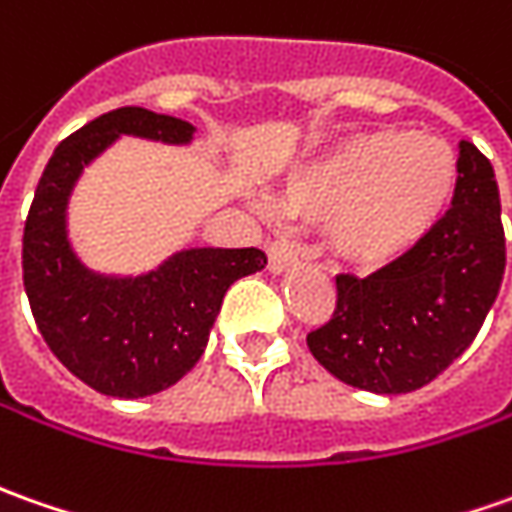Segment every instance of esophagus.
Returning a JSON list of instances; mask_svg holds the SVG:
<instances>
[{
    "mask_svg": "<svg viewBox=\"0 0 512 512\" xmlns=\"http://www.w3.org/2000/svg\"><path fill=\"white\" fill-rule=\"evenodd\" d=\"M294 263H297V249L291 246L289 240L277 238L269 243V269H272L274 274L286 272Z\"/></svg>",
    "mask_w": 512,
    "mask_h": 512,
    "instance_id": "34e87169",
    "label": "esophagus"
}]
</instances>
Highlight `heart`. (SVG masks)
I'll return each mask as SVG.
<instances>
[{
    "label": "heart",
    "mask_w": 512,
    "mask_h": 512,
    "mask_svg": "<svg viewBox=\"0 0 512 512\" xmlns=\"http://www.w3.org/2000/svg\"><path fill=\"white\" fill-rule=\"evenodd\" d=\"M459 189L448 141L414 130H368L343 138L289 181L283 206L328 218L331 255L377 272L419 249L445 221Z\"/></svg>",
    "instance_id": "1"
}]
</instances>
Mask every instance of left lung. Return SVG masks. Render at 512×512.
Instances as JSON below:
<instances>
[{
  "mask_svg": "<svg viewBox=\"0 0 512 512\" xmlns=\"http://www.w3.org/2000/svg\"><path fill=\"white\" fill-rule=\"evenodd\" d=\"M504 277L502 201L493 167L459 144V189L439 229L368 277L337 274V309L306 343L345 385L408 394L456 360L496 303Z\"/></svg>",
  "mask_w": 512,
  "mask_h": 512,
  "instance_id": "1",
  "label": "left lung"
}]
</instances>
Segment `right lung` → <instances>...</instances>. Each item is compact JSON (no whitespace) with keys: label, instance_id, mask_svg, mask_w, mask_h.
I'll list each match as a JSON object with an SVG mask.
<instances>
[{"label":"right lung","instance_id":"1","mask_svg":"<svg viewBox=\"0 0 512 512\" xmlns=\"http://www.w3.org/2000/svg\"><path fill=\"white\" fill-rule=\"evenodd\" d=\"M195 127L144 107H118L67 135L39 178L22 238L33 320L70 374L98 394L138 399L175 385L201 360L226 289L266 266L260 249H184L155 272L104 277L67 240V201L81 169L118 135L189 144Z\"/></svg>","mask_w":512,"mask_h":512}]
</instances>
